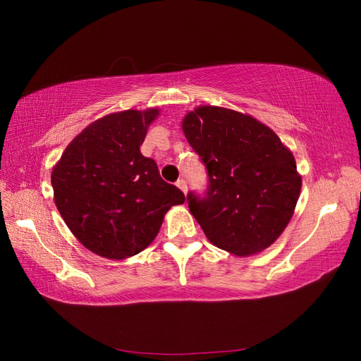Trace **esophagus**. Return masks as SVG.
Instances as JSON below:
<instances>
[{"label":"esophagus","instance_id":"34e87169","mask_svg":"<svg viewBox=\"0 0 361 361\" xmlns=\"http://www.w3.org/2000/svg\"><path fill=\"white\" fill-rule=\"evenodd\" d=\"M176 188H178L183 194H188V183L183 178L176 181Z\"/></svg>","mask_w":361,"mask_h":361}]
</instances>
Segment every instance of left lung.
Wrapping results in <instances>:
<instances>
[{
  "label": "left lung",
  "instance_id": "8db88e82",
  "mask_svg": "<svg viewBox=\"0 0 361 361\" xmlns=\"http://www.w3.org/2000/svg\"><path fill=\"white\" fill-rule=\"evenodd\" d=\"M206 166L204 197L188 195L208 240L234 256L267 250L293 217L302 180L293 153L250 114L200 105L181 122Z\"/></svg>",
  "mask_w": 361,
  "mask_h": 361
}]
</instances>
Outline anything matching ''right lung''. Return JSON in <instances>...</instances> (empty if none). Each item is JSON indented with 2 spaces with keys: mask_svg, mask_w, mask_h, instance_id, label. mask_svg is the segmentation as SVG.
Returning <instances> with one entry per match:
<instances>
[{
  "mask_svg": "<svg viewBox=\"0 0 361 361\" xmlns=\"http://www.w3.org/2000/svg\"><path fill=\"white\" fill-rule=\"evenodd\" d=\"M158 116V109L106 114L83 128L52 167L60 216L97 256L121 260L141 252L155 240L166 212L186 200L140 150Z\"/></svg>",
  "mask_w": 361,
  "mask_h": 361,
  "instance_id": "add662e5",
  "label": "right lung"
}]
</instances>
